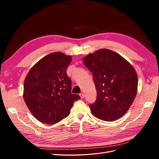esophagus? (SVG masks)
<instances>
[{
  "label": "esophagus",
  "mask_w": 159,
  "mask_h": 159,
  "mask_svg": "<svg viewBox=\"0 0 159 159\" xmlns=\"http://www.w3.org/2000/svg\"><path fill=\"white\" fill-rule=\"evenodd\" d=\"M80 98H81V99H83V98H84V97H85V95H84V93H81L80 94Z\"/></svg>",
  "instance_id": "1"
}]
</instances>
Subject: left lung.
<instances>
[{"label": "left lung", "mask_w": 159, "mask_h": 159, "mask_svg": "<svg viewBox=\"0 0 159 159\" xmlns=\"http://www.w3.org/2000/svg\"><path fill=\"white\" fill-rule=\"evenodd\" d=\"M92 72L97 99L89 105L95 117L105 121L121 118L131 107L137 93L138 77L128 61L117 53L100 49L83 58Z\"/></svg>", "instance_id": "obj_1"}]
</instances>
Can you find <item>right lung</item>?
I'll return each mask as SVG.
<instances>
[{
	"mask_svg": "<svg viewBox=\"0 0 159 159\" xmlns=\"http://www.w3.org/2000/svg\"><path fill=\"white\" fill-rule=\"evenodd\" d=\"M71 56L60 52L42 57L28 72L23 97L32 114L41 123L53 125L68 117L80 95L71 94L66 70Z\"/></svg>",
	"mask_w": 159,
	"mask_h": 159,
	"instance_id": "add662e5",
	"label": "right lung"
}]
</instances>
